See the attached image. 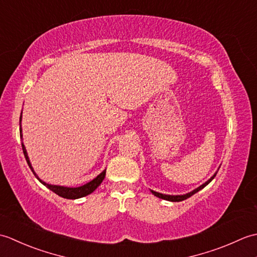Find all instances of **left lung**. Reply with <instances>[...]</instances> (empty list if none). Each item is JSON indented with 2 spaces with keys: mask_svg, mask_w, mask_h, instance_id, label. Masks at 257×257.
I'll use <instances>...</instances> for the list:
<instances>
[{
  "mask_svg": "<svg viewBox=\"0 0 257 257\" xmlns=\"http://www.w3.org/2000/svg\"><path fill=\"white\" fill-rule=\"evenodd\" d=\"M219 171V170H217ZM217 171L213 174V176L207 180V181L205 182V183H203V184H201L200 187H198L196 189H194V190H192L191 191V192H188V193H185V194H178V195H171V194H163V193H159V192H157V191H154V190H150L151 191V193L154 194V195H156V196H158V198H160V199H163V200H167V201H171V202H180V201H183V200H187L188 198H190V196H192L193 194H195L196 192H199L200 190H202L203 189L204 187H206L207 184H209L213 179H214V177L216 176V173H217Z\"/></svg>",
  "mask_w": 257,
  "mask_h": 257,
  "instance_id": "8db88e82",
  "label": "left lung"
}]
</instances>
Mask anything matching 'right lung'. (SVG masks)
Listing matches in <instances>:
<instances>
[{
    "label": "right lung",
    "mask_w": 257,
    "mask_h": 257,
    "mask_svg": "<svg viewBox=\"0 0 257 257\" xmlns=\"http://www.w3.org/2000/svg\"><path fill=\"white\" fill-rule=\"evenodd\" d=\"M22 112H21V117H20V136H21V139H22V149H23V154L25 156V159L27 161V165L31 168L32 172L34 173V176L37 178V180H40V182L42 184H44L47 189L52 190L54 193H56L57 195L62 196L64 199H69V200H75V199H79V198H84V196L88 195L90 193L94 192V191L99 187L100 183L102 182V180L105 179L106 176V170H103L102 172H100L98 176L92 179L91 181L87 182L84 185H80V187H76V188H70V187H64V185H55V184H50V183H46L45 181H43L42 179L38 178V176L36 174V172L34 171V169L32 167V163L30 161V158L29 155H27V151L25 146L23 144V134H22Z\"/></svg>",
    "instance_id": "add662e5"
}]
</instances>
